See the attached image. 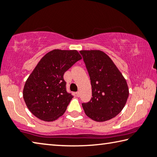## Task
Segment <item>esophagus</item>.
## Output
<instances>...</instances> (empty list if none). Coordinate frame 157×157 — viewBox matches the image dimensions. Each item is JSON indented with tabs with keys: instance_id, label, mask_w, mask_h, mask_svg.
I'll return each instance as SVG.
<instances>
[{
	"instance_id": "esophagus-1",
	"label": "esophagus",
	"mask_w": 157,
	"mask_h": 157,
	"mask_svg": "<svg viewBox=\"0 0 157 157\" xmlns=\"http://www.w3.org/2000/svg\"><path fill=\"white\" fill-rule=\"evenodd\" d=\"M76 95L78 97H79V95H80V92L79 91H78V92H76Z\"/></svg>"
}]
</instances>
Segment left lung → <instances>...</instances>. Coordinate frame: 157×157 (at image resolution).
<instances>
[{
  "mask_svg": "<svg viewBox=\"0 0 157 157\" xmlns=\"http://www.w3.org/2000/svg\"><path fill=\"white\" fill-rule=\"evenodd\" d=\"M91 79L92 98L82 103L86 115L97 122L114 118L129 96L127 82L111 58L100 50H81Z\"/></svg>",
  "mask_w": 157,
  "mask_h": 157,
  "instance_id": "obj_1",
  "label": "left lung"
}]
</instances>
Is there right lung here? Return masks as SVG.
<instances>
[{
  "label": "right lung",
  "instance_id": "1",
  "mask_svg": "<svg viewBox=\"0 0 157 157\" xmlns=\"http://www.w3.org/2000/svg\"><path fill=\"white\" fill-rule=\"evenodd\" d=\"M82 57L77 50L48 52L29 76L23 89L28 109L44 121L57 120L65 112L73 95L66 91L63 74Z\"/></svg>",
  "mask_w": 157,
  "mask_h": 157
}]
</instances>
